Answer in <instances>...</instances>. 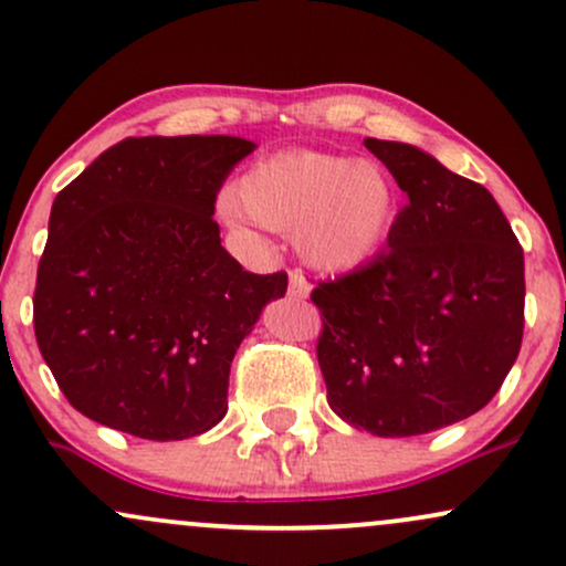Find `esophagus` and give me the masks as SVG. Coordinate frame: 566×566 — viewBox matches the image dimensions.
Here are the masks:
<instances>
[{
    "mask_svg": "<svg viewBox=\"0 0 566 566\" xmlns=\"http://www.w3.org/2000/svg\"><path fill=\"white\" fill-rule=\"evenodd\" d=\"M308 292H311V284L305 282L301 271H290V290H287V295L295 297V301H303V297H308Z\"/></svg>",
    "mask_w": 566,
    "mask_h": 566,
    "instance_id": "esophagus-1",
    "label": "esophagus"
}]
</instances>
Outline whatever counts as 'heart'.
I'll list each match as a JSON object with an SVG mask.
<instances>
[{"mask_svg":"<svg viewBox=\"0 0 566 566\" xmlns=\"http://www.w3.org/2000/svg\"><path fill=\"white\" fill-rule=\"evenodd\" d=\"M226 223L295 231L303 261L348 274L373 261L399 216V188L373 161L322 151H279L258 161L220 199Z\"/></svg>","mask_w":566,"mask_h":566,"instance_id":"obj_1","label":"heart"}]
</instances>
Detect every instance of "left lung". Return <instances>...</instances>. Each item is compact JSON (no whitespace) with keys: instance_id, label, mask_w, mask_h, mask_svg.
<instances>
[{"instance_id":"8db88e82","label":"left lung","mask_w":566,"mask_h":566,"mask_svg":"<svg viewBox=\"0 0 566 566\" xmlns=\"http://www.w3.org/2000/svg\"><path fill=\"white\" fill-rule=\"evenodd\" d=\"M409 205L388 247L319 282L316 356L329 407L375 437L471 418L503 386L524 333V252L484 186L431 154L365 138Z\"/></svg>"}]
</instances>
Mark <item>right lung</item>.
<instances>
[{"label": "right lung", "instance_id": "obj_1", "mask_svg": "<svg viewBox=\"0 0 566 566\" xmlns=\"http://www.w3.org/2000/svg\"><path fill=\"white\" fill-rule=\"evenodd\" d=\"M255 143L125 138L57 193L36 271L39 350L71 407L138 439L210 431L239 343L287 274L220 244L216 197Z\"/></svg>", "mask_w": 566, "mask_h": 566}]
</instances>
